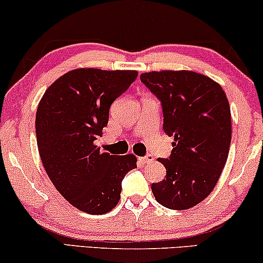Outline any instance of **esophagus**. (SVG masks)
Here are the masks:
<instances>
[{"instance_id":"obj_1","label":"esophagus","mask_w":263,"mask_h":263,"mask_svg":"<svg viewBox=\"0 0 263 263\" xmlns=\"http://www.w3.org/2000/svg\"><path fill=\"white\" fill-rule=\"evenodd\" d=\"M153 160H154V158H153L152 154H147L146 157L141 158V161H142V163H145V164H149V163H152Z\"/></svg>"}]
</instances>
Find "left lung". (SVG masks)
<instances>
[{
  "instance_id": "8db88e82",
  "label": "left lung",
  "mask_w": 263,
  "mask_h": 263,
  "mask_svg": "<svg viewBox=\"0 0 263 263\" xmlns=\"http://www.w3.org/2000/svg\"><path fill=\"white\" fill-rule=\"evenodd\" d=\"M142 84L161 102L165 134L174 136L166 176L153 183L156 200L170 210H189L212 193L228 160L231 111L221 86L190 70L143 73Z\"/></svg>"
}]
</instances>
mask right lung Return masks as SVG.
I'll use <instances>...</instances> for the list:
<instances>
[{
    "mask_svg": "<svg viewBox=\"0 0 263 263\" xmlns=\"http://www.w3.org/2000/svg\"><path fill=\"white\" fill-rule=\"evenodd\" d=\"M138 78L136 70L79 68L46 89L35 114L42 163L59 193L75 208L104 214L116 207L134 154L112 156L95 145L111 104Z\"/></svg>",
    "mask_w": 263,
    "mask_h": 263,
    "instance_id": "obj_1",
    "label": "right lung"
}]
</instances>
